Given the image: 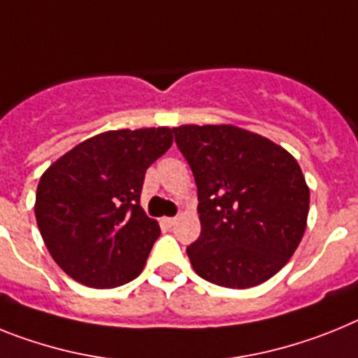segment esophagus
I'll list each match as a JSON object with an SVG mask.
<instances>
[{"instance_id": "obj_1", "label": "esophagus", "mask_w": 358, "mask_h": 358, "mask_svg": "<svg viewBox=\"0 0 358 358\" xmlns=\"http://www.w3.org/2000/svg\"><path fill=\"white\" fill-rule=\"evenodd\" d=\"M176 221H177V217H166V219H164V222H166L168 226H173L176 224Z\"/></svg>"}]
</instances>
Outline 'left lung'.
<instances>
[{
	"mask_svg": "<svg viewBox=\"0 0 358 358\" xmlns=\"http://www.w3.org/2000/svg\"><path fill=\"white\" fill-rule=\"evenodd\" d=\"M173 134L197 185L201 235L186 248L195 273L234 289L271 279L306 230L310 188L295 157L234 124Z\"/></svg>",
	"mask_w": 358,
	"mask_h": 358,
	"instance_id": "obj_1",
	"label": "left lung"
}]
</instances>
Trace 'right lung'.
<instances>
[{"instance_id": "right-lung-1", "label": "right lung", "mask_w": 358, "mask_h": 358, "mask_svg": "<svg viewBox=\"0 0 358 358\" xmlns=\"http://www.w3.org/2000/svg\"><path fill=\"white\" fill-rule=\"evenodd\" d=\"M170 146L166 127L110 130L47 168L34 212L52 259L69 277L103 289L141 273L161 234L139 204L143 182Z\"/></svg>"}]
</instances>
